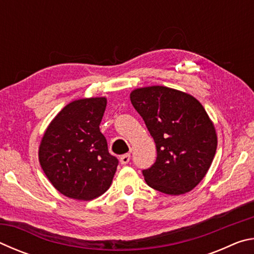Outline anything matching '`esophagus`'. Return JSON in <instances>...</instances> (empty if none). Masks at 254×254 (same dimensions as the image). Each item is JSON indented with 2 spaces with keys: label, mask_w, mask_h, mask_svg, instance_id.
I'll use <instances>...</instances> for the list:
<instances>
[{
  "label": "esophagus",
  "mask_w": 254,
  "mask_h": 254,
  "mask_svg": "<svg viewBox=\"0 0 254 254\" xmlns=\"http://www.w3.org/2000/svg\"><path fill=\"white\" fill-rule=\"evenodd\" d=\"M130 159H131V154L126 153V154H123V156H121V158H120V161H121L122 165H127V163L130 161Z\"/></svg>",
  "instance_id": "esophagus-1"
}]
</instances>
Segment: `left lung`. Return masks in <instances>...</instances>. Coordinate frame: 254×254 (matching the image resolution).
<instances>
[{"instance_id": "obj_1", "label": "left lung", "mask_w": 254, "mask_h": 254, "mask_svg": "<svg viewBox=\"0 0 254 254\" xmlns=\"http://www.w3.org/2000/svg\"><path fill=\"white\" fill-rule=\"evenodd\" d=\"M130 98L157 148L156 161L142 170L148 186L168 195L190 191L205 177L217 147L203 105L165 86L137 88Z\"/></svg>"}]
</instances>
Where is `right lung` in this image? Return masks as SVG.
<instances>
[{"instance_id":"add662e5","label":"right lung","mask_w":254,"mask_h":254,"mask_svg":"<svg viewBox=\"0 0 254 254\" xmlns=\"http://www.w3.org/2000/svg\"><path fill=\"white\" fill-rule=\"evenodd\" d=\"M105 107V97L69 103L41 140V168L54 187L69 198L91 200L102 195L117 171L118 158L109 152L100 131Z\"/></svg>"}]
</instances>
